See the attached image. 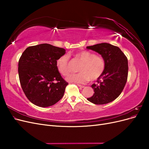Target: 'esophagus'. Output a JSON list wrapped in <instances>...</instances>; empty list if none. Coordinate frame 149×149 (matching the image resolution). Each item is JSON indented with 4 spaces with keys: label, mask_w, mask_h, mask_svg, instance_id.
I'll list each match as a JSON object with an SVG mask.
<instances>
[{
    "label": "esophagus",
    "mask_w": 149,
    "mask_h": 149,
    "mask_svg": "<svg viewBox=\"0 0 149 149\" xmlns=\"http://www.w3.org/2000/svg\"><path fill=\"white\" fill-rule=\"evenodd\" d=\"M77 85L80 88H84V86H83V85H81V84H77Z\"/></svg>",
    "instance_id": "34e87169"
}]
</instances>
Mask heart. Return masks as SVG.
<instances>
[{
    "instance_id": "1",
    "label": "heart",
    "mask_w": 149,
    "mask_h": 149,
    "mask_svg": "<svg viewBox=\"0 0 149 149\" xmlns=\"http://www.w3.org/2000/svg\"><path fill=\"white\" fill-rule=\"evenodd\" d=\"M74 58L81 64L78 68L79 73L70 75L67 80L70 82L84 83L89 79L94 81L97 79L105 70L106 63L104 58L95 55L93 52L83 50L74 53ZM57 69L62 75L67 76L70 73V58L64 55L60 56L56 63Z\"/></svg>"
}]
</instances>
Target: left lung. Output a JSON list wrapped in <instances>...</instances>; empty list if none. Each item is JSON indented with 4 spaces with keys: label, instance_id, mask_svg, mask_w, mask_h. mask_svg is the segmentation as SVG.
Here are the masks:
<instances>
[{
    "label": "left lung",
    "instance_id": "left-lung-1",
    "mask_svg": "<svg viewBox=\"0 0 149 149\" xmlns=\"http://www.w3.org/2000/svg\"><path fill=\"white\" fill-rule=\"evenodd\" d=\"M101 55L106 63L105 70L93 84L94 94L87 100L95 104H105L115 100L123 91L127 80L128 60L120 49L102 43L86 47Z\"/></svg>",
    "mask_w": 149,
    "mask_h": 149
}]
</instances>
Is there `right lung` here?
<instances>
[{
  "label": "right lung",
  "mask_w": 149,
  "mask_h": 149,
  "mask_svg": "<svg viewBox=\"0 0 149 149\" xmlns=\"http://www.w3.org/2000/svg\"><path fill=\"white\" fill-rule=\"evenodd\" d=\"M65 51L43 43L29 47L22 53L18 67L20 83L26 97L33 104L51 106L63 96L68 83L62 78L56 63Z\"/></svg>",
  "instance_id": "add662e5"
}]
</instances>
